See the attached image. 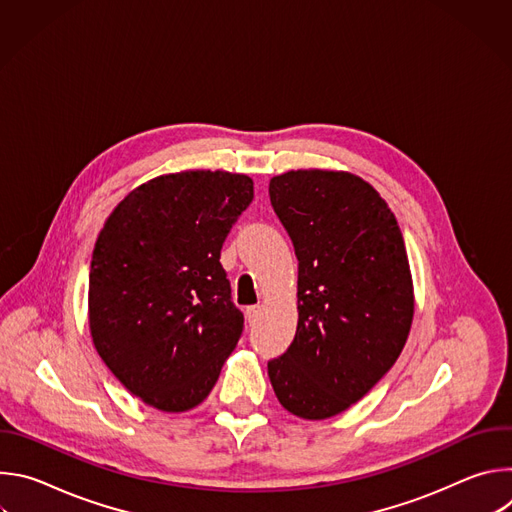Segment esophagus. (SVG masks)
Listing matches in <instances>:
<instances>
[{
	"instance_id": "1",
	"label": "esophagus",
	"mask_w": 512,
	"mask_h": 512,
	"mask_svg": "<svg viewBox=\"0 0 512 512\" xmlns=\"http://www.w3.org/2000/svg\"><path fill=\"white\" fill-rule=\"evenodd\" d=\"M259 318H261V306H249V308H247V320H249V324L255 326V324L259 322Z\"/></svg>"
}]
</instances>
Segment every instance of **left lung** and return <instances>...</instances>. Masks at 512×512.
<instances>
[{
    "instance_id": "left-lung-1",
    "label": "left lung",
    "mask_w": 512,
    "mask_h": 512,
    "mask_svg": "<svg viewBox=\"0 0 512 512\" xmlns=\"http://www.w3.org/2000/svg\"><path fill=\"white\" fill-rule=\"evenodd\" d=\"M271 206L298 257V330L267 362L279 403L326 419L367 395L399 358L413 285L397 218L364 180L298 170L271 178Z\"/></svg>"
}]
</instances>
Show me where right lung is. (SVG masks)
<instances>
[{"label":"right lung","mask_w":512,"mask_h":512,"mask_svg":"<svg viewBox=\"0 0 512 512\" xmlns=\"http://www.w3.org/2000/svg\"><path fill=\"white\" fill-rule=\"evenodd\" d=\"M253 180L180 172L135 188L111 212L89 273V326L109 371L162 411L202 403L243 334L221 249Z\"/></svg>","instance_id":"add662e5"}]
</instances>
